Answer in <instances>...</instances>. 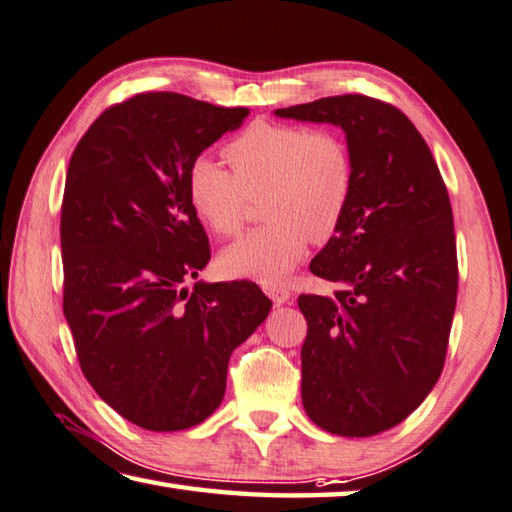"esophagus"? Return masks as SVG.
Wrapping results in <instances>:
<instances>
[{
	"label": "esophagus",
	"instance_id": "obj_1",
	"mask_svg": "<svg viewBox=\"0 0 512 512\" xmlns=\"http://www.w3.org/2000/svg\"><path fill=\"white\" fill-rule=\"evenodd\" d=\"M265 294L276 303V306H283V303H288L292 297L290 290L283 288V285H267Z\"/></svg>",
	"mask_w": 512,
	"mask_h": 512
}]
</instances>
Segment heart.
Wrapping results in <instances>:
<instances>
[{"label": "heart", "mask_w": 512, "mask_h": 512, "mask_svg": "<svg viewBox=\"0 0 512 512\" xmlns=\"http://www.w3.org/2000/svg\"><path fill=\"white\" fill-rule=\"evenodd\" d=\"M231 168L209 155L186 175L188 204L215 236L238 233L249 197L263 195L267 224L224 247L218 267L229 279L281 285L306 256L308 242L337 231L353 195V157L328 130L256 121L227 146Z\"/></svg>", "instance_id": "1"}]
</instances>
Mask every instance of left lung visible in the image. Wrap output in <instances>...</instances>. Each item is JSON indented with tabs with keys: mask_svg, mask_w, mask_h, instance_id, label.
Masks as SVG:
<instances>
[{
	"mask_svg": "<svg viewBox=\"0 0 512 512\" xmlns=\"http://www.w3.org/2000/svg\"><path fill=\"white\" fill-rule=\"evenodd\" d=\"M342 128L353 195L310 272L333 294H301V400L330 434L364 438L402 423L441 378L456 308L450 195L405 114L344 94L274 110Z\"/></svg>",
	"mask_w": 512,
	"mask_h": 512,
	"instance_id": "8db88e82",
	"label": "left lung"
}]
</instances>
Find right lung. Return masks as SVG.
Instances as JSON below:
<instances>
[{"instance_id": "obj_1", "label": "right lung", "mask_w": 512, "mask_h": 512, "mask_svg": "<svg viewBox=\"0 0 512 512\" xmlns=\"http://www.w3.org/2000/svg\"><path fill=\"white\" fill-rule=\"evenodd\" d=\"M247 114L175 92L137 94L98 116L69 161L65 319L87 382L150 432L209 418L231 353L272 310L249 281L186 288L211 258L188 204V168Z\"/></svg>"}]
</instances>
